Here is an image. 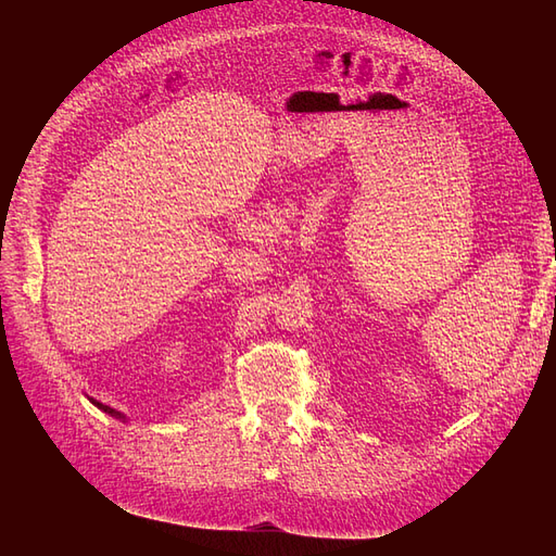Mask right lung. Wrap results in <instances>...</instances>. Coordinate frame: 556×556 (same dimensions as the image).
Masks as SVG:
<instances>
[{"mask_svg":"<svg viewBox=\"0 0 556 556\" xmlns=\"http://www.w3.org/2000/svg\"><path fill=\"white\" fill-rule=\"evenodd\" d=\"M90 399V403H92V406H97L99 410H104V413H109L111 417H115V419H121V422H125V419H127V415L125 413H121V410H115V408H111V406H104V403L102 401H97V399H92V396H88Z\"/></svg>","mask_w":556,"mask_h":556,"instance_id":"1","label":"right lung"}]
</instances>
